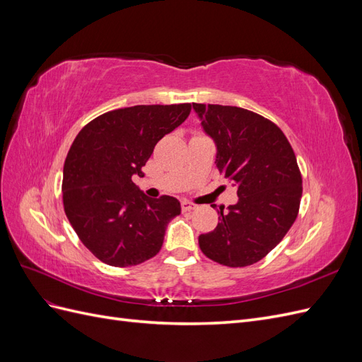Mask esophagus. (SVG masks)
<instances>
[{
  "label": "esophagus",
  "instance_id": "1",
  "mask_svg": "<svg viewBox=\"0 0 362 362\" xmlns=\"http://www.w3.org/2000/svg\"><path fill=\"white\" fill-rule=\"evenodd\" d=\"M181 208H182V211H192V210H194L196 205L189 202V201H182L181 202Z\"/></svg>",
  "mask_w": 362,
  "mask_h": 362
}]
</instances>
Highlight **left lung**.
<instances>
[{"mask_svg": "<svg viewBox=\"0 0 362 362\" xmlns=\"http://www.w3.org/2000/svg\"><path fill=\"white\" fill-rule=\"evenodd\" d=\"M193 110L216 144V168L238 196L237 204L217 211L221 222L199 235V247L218 264L250 266L281 242L298 217V161L287 137L266 117L233 105L193 104Z\"/></svg>", "mask_w": 362, "mask_h": 362, "instance_id": "left-lung-1", "label": "left lung"}]
</instances>
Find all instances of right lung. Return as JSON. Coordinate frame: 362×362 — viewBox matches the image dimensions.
Listing matches in <instances>:
<instances>
[{"mask_svg":"<svg viewBox=\"0 0 362 362\" xmlns=\"http://www.w3.org/2000/svg\"><path fill=\"white\" fill-rule=\"evenodd\" d=\"M190 104L134 105L87 124L64 160L63 206L74 231L108 266H137L156 257L168 223L181 213L177 198L151 199L133 182L158 140L190 115Z\"/></svg>","mask_w":362,"mask_h":362,"instance_id":"add662e5","label":"right lung"}]
</instances>
